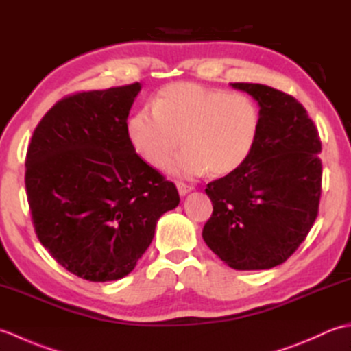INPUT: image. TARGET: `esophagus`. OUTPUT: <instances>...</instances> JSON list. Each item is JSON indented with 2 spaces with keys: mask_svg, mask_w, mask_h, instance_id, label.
<instances>
[{
  "mask_svg": "<svg viewBox=\"0 0 351 351\" xmlns=\"http://www.w3.org/2000/svg\"><path fill=\"white\" fill-rule=\"evenodd\" d=\"M176 189H178V193H180V196L189 195V193L193 190V187H190V185L184 184V182H178L176 184Z\"/></svg>",
  "mask_w": 351,
  "mask_h": 351,
  "instance_id": "obj_1",
  "label": "esophagus"
}]
</instances>
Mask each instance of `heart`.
<instances>
[{
  "label": "heart",
  "mask_w": 351,
  "mask_h": 351,
  "mask_svg": "<svg viewBox=\"0 0 351 351\" xmlns=\"http://www.w3.org/2000/svg\"><path fill=\"white\" fill-rule=\"evenodd\" d=\"M261 110L250 96L196 83L162 87L154 107L145 106L128 121V138L141 158L155 169L196 178L211 169L228 175L250 158L261 132Z\"/></svg>",
  "instance_id": "1"
}]
</instances>
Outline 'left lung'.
<instances>
[{
    "label": "left lung",
    "mask_w": 351,
    "mask_h": 351,
    "mask_svg": "<svg viewBox=\"0 0 351 351\" xmlns=\"http://www.w3.org/2000/svg\"><path fill=\"white\" fill-rule=\"evenodd\" d=\"M261 110L250 158L206 185L213 215L202 237L235 270H268L306 238L322 196V141L306 110L291 95L253 83H230Z\"/></svg>",
    "instance_id": "left-lung-1"
}]
</instances>
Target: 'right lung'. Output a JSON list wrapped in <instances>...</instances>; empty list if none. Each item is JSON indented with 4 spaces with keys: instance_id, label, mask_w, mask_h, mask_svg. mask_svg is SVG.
<instances>
[{
    "instance_id": "right-lung-1",
    "label": "right lung",
    "mask_w": 351,
    "mask_h": 351,
    "mask_svg": "<svg viewBox=\"0 0 351 351\" xmlns=\"http://www.w3.org/2000/svg\"><path fill=\"white\" fill-rule=\"evenodd\" d=\"M140 83L58 101L36 126L25 189L36 235L66 270L90 282L130 274L156 221L180 204L134 151L126 121Z\"/></svg>"
}]
</instances>
